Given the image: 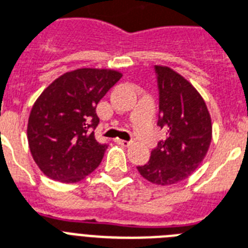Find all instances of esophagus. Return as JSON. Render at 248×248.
Here are the masks:
<instances>
[{"mask_svg":"<svg viewBox=\"0 0 248 248\" xmlns=\"http://www.w3.org/2000/svg\"><path fill=\"white\" fill-rule=\"evenodd\" d=\"M116 142L120 145H122V146H128V145H130V142L126 141V140H121V139H117V140H116Z\"/></svg>","mask_w":248,"mask_h":248,"instance_id":"1","label":"esophagus"}]
</instances>
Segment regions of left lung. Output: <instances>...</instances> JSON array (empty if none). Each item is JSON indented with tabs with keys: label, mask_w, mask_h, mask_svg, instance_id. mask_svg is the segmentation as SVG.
Masks as SVG:
<instances>
[{
	"label": "left lung",
	"mask_w": 248,
	"mask_h": 248,
	"mask_svg": "<svg viewBox=\"0 0 248 248\" xmlns=\"http://www.w3.org/2000/svg\"><path fill=\"white\" fill-rule=\"evenodd\" d=\"M159 88L158 126L167 132L146 164L138 167L149 182L170 186L199 168L213 138L211 117L204 98L188 80L167 66H155Z\"/></svg>",
	"instance_id": "8db88e82"
}]
</instances>
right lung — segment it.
<instances>
[{
  "label": "right lung",
  "instance_id": "right-lung-1",
  "mask_svg": "<svg viewBox=\"0 0 248 248\" xmlns=\"http://www.w3.org/2000/svg\"><path fill=\"white\" fill-rule=\"evenodd\" d=\"M122 78L110 68L65 72L43 90L30 110L28 142L39 170L63 183L84 180L99 166L106 144L95 140L96 106Z\"/></svg>",
  "mask_w": 248,
  "mask_h": 248
}]
</instances>
